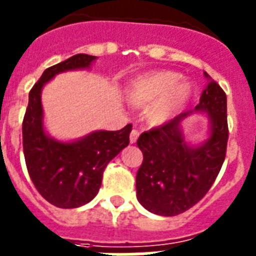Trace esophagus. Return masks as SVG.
<instances>
[{"label":"esophagus","mask_w":256,"mask_h":256,"mask_svg":"<svg viewBox=\"0 0 256 256\" xmlns=\"http://www.w3.org/2000/svg\"><path fill=\"white\" fill-rule=\"evenodd\" d=\"M138 130H134L130 132V144H134V142H138Z\"/></svg>","instance_id":"esophagus-1"}]
</instances>
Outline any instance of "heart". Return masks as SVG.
Masks as SVG:
<instances>
[{
  "label": "heart",
  "instance_id": "1",
  "mask_svg": "<svg viewBox=\"0 0 256 256\" xmlns=\"http://www.w3.org/2000/svg\"><path fill=\"white\" fill-rule=\"evenodd\" d=\"M179 80V73L171 70L140 76L126 86V100L138 108L148 106L146 116L150 126H164L183 110L192 93L191 85Z\"/></svg>",
  "mask_w": 256,
  "mask_h": 256
}]
</instances>
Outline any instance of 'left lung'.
Wrapping results in <instances>:
<instances>
[{
	"mask_svg": "<svg viewBox=\"0 0 256 256\" xmlns=\"http://www.w3.org/2000/svg\"><path fill=\"white\" fill-rule=\"evenodd\" d=\"M208 84L194 110L180 114L164 126L142 132L138 140L142 163L136 175L138 200L150 212L175 216L195 206L216 179L228 140L227 97L204 72ZM203 112L210 122L209 138L191 146L182 134V122Z\"/></svg>",
	"mask_w": 256,
	"mask_h": 256,
	"instance_id": "8db88e82",
	"label": "left lung"
}]
</instances>
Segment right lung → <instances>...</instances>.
<instances>
[{
	"instance_id": "add662e5",
	"label": "right lung",
	"mask_w": 256,
	"mask_h": 256,
	"mask_svg": "<svg viewBox=\"0 0 256 256\" xmlns=\"http://www.w3.org/2000/svg\"><path fill=\"white\" fill-rule=\"evenodd\" d=\"M96 56L76 54L44 70L29 92L22 122L24 155L32 182L44 199L58 208L89 203L101 187L106 164L128 144L132 126L120 130H94L73 142H61L44 126L41 92L58 73L89 69Z\"/></svg>"
}]
</instances>
